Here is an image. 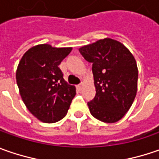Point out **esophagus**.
<instances>
[{
	"label": "esophagus",
	"mask_w": 159,
	"mask_h": 159,
	"mask_svg": "<svg viewBox=\"0 0 159 159\" xmlns=\"http://www.w3.org/2000/svg\"><path fill=\"white\" fill-rule=\"evenodd\" d=\"M82 87H83V84L81 83V84H80V85H78V86H77V89H78V90H81V89H82Z\"/></svg>",
	"instance_id": "1"
}]
</instances>
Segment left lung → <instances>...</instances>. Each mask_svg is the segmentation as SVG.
Wrapping results in <instances>:
<instances>
[{
	"mask_svg": "<svg viewBox=\"0 0 159 159\" xmlns=\"http://www.w3.org/2000/svg\"><path fill=\"white\" fill-rule=\"evenodd\" d=\"M92 63L95 80L94 100L88 102L93 117L105 123H115L128 111L137 92L136 61L121 42L104 38L79 48Z\"/></svg>",
	"mask_w": 159,
	"mask_h": 159,
	"instance_id": "8db88e82",
	"label": "left lung"
}]
</instances>
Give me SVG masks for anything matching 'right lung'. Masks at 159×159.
I'll return each mask as SVG.
<instances>
[{
	"label": "right lung",
	"mask_w": 159,
	"mask_h": 159,
	"mask_svg": "<svg viewBox=\"0 0 159 159\" xmlns=\"http://www.w3.org/2000/svg\"><path fill=\"white\" fill-rule=\"evenodd\" d=\"M71 49L40 44L28 49L17 66L16 79L22 100L44 123L63 119L76 95V88L64 80L58 67Z\"/></svg>",
	"instance_id": "add662e5"
}]
</instances>
